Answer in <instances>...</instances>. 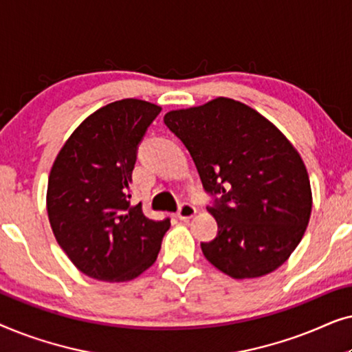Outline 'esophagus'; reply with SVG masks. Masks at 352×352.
Here are the masks:
<instances>
[{
	"label": "esophagus",
	"instance_id": "esophagus-1",
	"mask_svg": "<svg viewBox=\"0 0 352 352\" xmlns=\"http://www.w3.org/2000/svg\"><path fill=\"white\" fill-rule=\"evenodd\" d=\"M195 213H197V208L194 205L187 204V201H182L179 205V210H177V218L181 221H189L190 218H194Z\"/></svg>",
	"mask_w": 352,
	"mask_h": 352
}]
</instances>
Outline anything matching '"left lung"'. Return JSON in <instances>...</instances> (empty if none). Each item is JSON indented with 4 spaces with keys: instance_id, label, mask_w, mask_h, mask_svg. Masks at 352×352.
<instances>
[{
    "instance_id": "left-lung-1",
    "label": "left lung",
    "mask_w": 352,
    "mask_h": 352,
    "mask_svg": "<svg viewBox=\"0 0 352 352\" xmlns=\"http://www.w3.org/2000/svg\"><path fill=\"white\" fill-rule=\"evenodd\" d=\"M163 122L181 139L214 197L218 235L205 258L234 278L261 277L287 261L309 223L312 194L300 153L274 124L239 100L216 98L171 110Z\"/></svg>"
}]
</instances>
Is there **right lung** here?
<instances>
[{
	"instance_id": "obj_1",
	"label": "right lung",
	"mask_w": 352,
	"mask_h": 352,
	"mask_svg": "<svg viewBox=\"0 0 352 352\" xmlns=\"http://www.w3.org/2000/svg\"><path fill=\"white\" fill-rule=\"evenodd\" d=\"M162 107L122 99L91 113L67 139L47 181V216L57 243L96 280L126 282L152 266L170 218L131 205L138 147Z\"/></svg>"
}]
</instances>
